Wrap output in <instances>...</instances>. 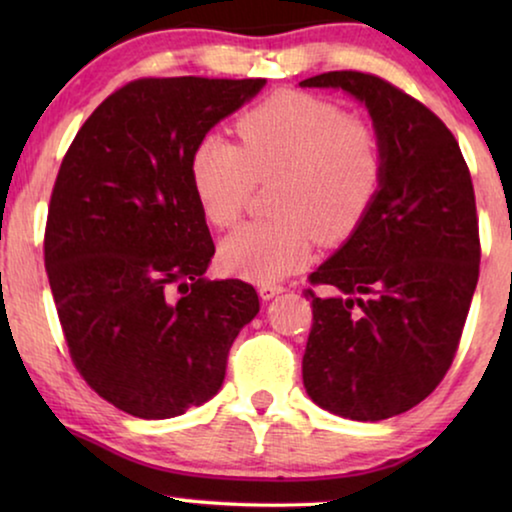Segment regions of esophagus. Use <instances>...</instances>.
<instances>
[{
	"label": "esophagus",
	"mask_w": 512,
	"mask_h": 512,
	"mask_svg": "<svg viewBox=\"0 0 512 512\" xmlns=\"http://www.w3.org/2000/svg\"><path fill=\"white\" fill-rule=\"evenodd\" d=\"M282 291H284L282 284H270V282H265V284L258 286V293H261L263 300H272L275 296H279V293H282Z\"/></svg>",
	"instance_id": "1"
}]
</instances>
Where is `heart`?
Returning <instances> with one entry per match:
<instances>
[{
    "label": "heart",
    "mask_w": 512,
    "mask_h": 512,
    "mask_svg": "<svg viewBox=\"0 0 512 512\" xmlns=\"http://www.w3.org/2000/svg\"><path fill=\"white\" fill-rule=\"evenodd\" d=\"M240 146L202 137L191 153V184L216 228L240 219L256 181H272L275 219L237 228L221 261L237 275L272 282L300 268L317 237L347 240L373 207L382 184V144L363 118L307 93H277L237 121Z\"/></svg>",
    "instance_id": "heart-1"
}]
</instances>
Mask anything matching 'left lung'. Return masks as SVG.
<instances>
[{
    "mask_svg": "<svg viewBox=\"0 0 512 512\" xmlns=\"http://www.w3.org/2000/svg\"><path fill=\"white\" fill-rule=\"evenodd\" d=\"M303 88H342L368 107L382 184L349 240L310 275L303 384L319 408L380 422L422 403L457 354L480 272L471 172L457 139L422 102L363 72Z\"/></svg>",
    "mask_w": 512,
    "mask_h": 512,
    "instance_id": "8db88e82",
    "label": "left lung"
}]
</instances>
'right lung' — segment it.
Wrapping results in <instances>:
<instances>
[{
	"label": "right lung",
	"mask_w": 512,
	"mask_h": 512,
	"mask_svg": "<svg viewBox=\"0 0 512 512\" xmlns=\"http://www.w3.org/2000/svg\"><path fill=\"white\" fill-rule=\"evenodd\" d=\"M265 79H137L97 107L62 158L44 258L69 356L88 387L142 419L184 415L226 377L258 314L242 279L205 277L214 256L195 198V144Z\"/></svg>",
	"instance_id": "obj_1"
}]
</instances>
